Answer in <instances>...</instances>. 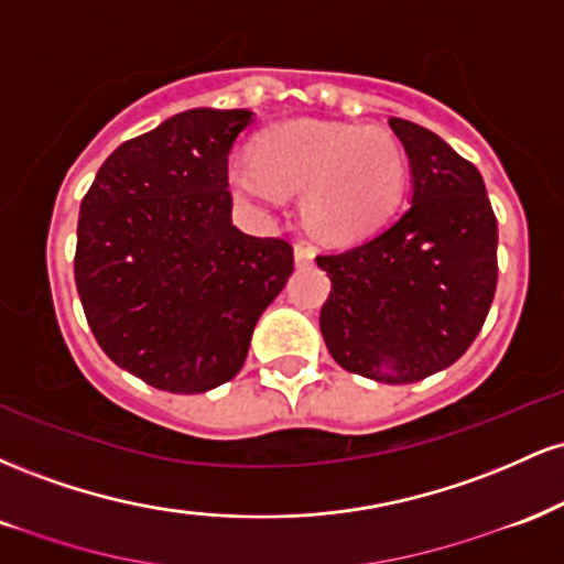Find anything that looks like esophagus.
Here are the masks:
<instances>
[{"mask_svg":"<svg viewBox=\"0 0 564 564\" xmlns=\"http://www.w3.org/2000/svg\"><path fill=\"white\" fill-rule=\"evenodd\" d=\"M294 260H296V264H300V268H304V264H313V260H315V251L310 249L307 243H296L294 246Z\"/></svg>","mask_w":564,"mask_h":564,"instance_id":"esophagus-1","label":"esophagus"}]
</instances>
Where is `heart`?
I'll return each instance as SVG.
<instances>
[{
    "label": "heart",
    "mask_w": 564,
    "mask_h": 564,
    "mask_svg": "<svg viewBox=\"0 0 564 564\" xmlns=\"http://www.w3.org/2000/svg\"><path fill=\"white\" fill-rule=\"evenodd\" d=\"M238 196L270 200L302 196V219L321 241L360 243L390 223L405 196L408 159L381 127L286 121L264 129L254 161L228 170Z\"/></svg>",
    "instance_id": "obj_1"
}]
</instances>
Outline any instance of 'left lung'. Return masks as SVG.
<instances>
[{
	"label": "left lung",
	"mask_w": 564,
	"mask_h": 564,
	"mask_svg": "<svg viewBox=\"0 0 564 564\" xmlns=\"http://www.w3.org/2000/svg\"><path fill=\"white\" fill-rule=\"evenodd\" d=\"M390 127L411 159V206L368 241L315 257L332 278L321 334L345 371L413 384L456 364L480 334L498 225L475 164L413 121Z\"/></svg>",
	"instance_id": "8db88e82"
}]
</instances>
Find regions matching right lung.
I'll return each instance as SVG.
<instances>
[{"label": "right lung", "instance_id": "right-lung-1", "mask_svg": "<svg viewBox=\"0 0 564 564\" xmlns=\"http://www.w3.org/2000/svg\"><path fill=\"white\" fill-rule=\"evenodd\" d=\"M251 111L193 108L121 142L82 198L76 291L97 345L164 392L215 390L294 270L286 238L230 223L228 156Z\"/></svg>", "mask_w": 564, "mask_h": 564}]
</instances>
